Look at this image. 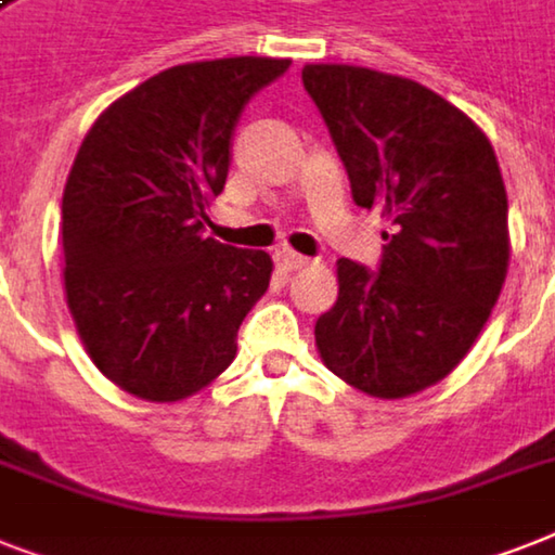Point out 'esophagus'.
Instances as JSON below:
<instances>
[{"label":"esophagus","mask_w":555,"mask_h":555,"mask_svg":"<svg viewBox=\"0 0 555 555\" xmlns=\"http://www.w3.org/2000/svg\"><path fill=\"white\" fill-rule=\"evenodd\" d=\"M276 261L285 270H302V268H308V264H313V259H308V256H302V253H294L291 247H282V250H276Z\"/></svg>","instance_id":"esophagus-1"}]
</instances>
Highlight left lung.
<instances>
[{
	"label": "left lung",
	"mask_w": 555,
	"mask_h": 555,
	"mask_svg": "<svg viewBox=\"0 0 555 555\" xmlns=\"http://www.w3.org/2000/svg\"><path fill=\"white\" fill-rule=\"evenodd\" d=\"M305 91L346 164L357 207L388 221L377 270L339 259L317 320L337 377L397 400L473 348L507 276V192L487 134L426 86L357 65H305Z\"/></svg>",
	"instance_id": "1"
}]
</instances>
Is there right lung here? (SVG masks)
I'll use <instances>...</instances> for the list:
<instances>
[{"instance_id": "obj_1", "label": "right lung", "mask_w": 555, "mask_h": 555, "mask_svg": "<svg viewBox=\"0 0 555 555\" xmlns=\"http://www.w3.org/2000/svg\"><path fill=\"white\" fill-rule=\"evenodd\" d=\"M287 68L273 56L167 68L115 100L74 158L65 299L94 365L129 395L184 400L233 363L273 261L207 238L204 224L244 106Z\"/></svg>"}]
</instances>
